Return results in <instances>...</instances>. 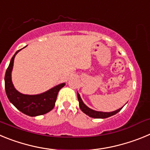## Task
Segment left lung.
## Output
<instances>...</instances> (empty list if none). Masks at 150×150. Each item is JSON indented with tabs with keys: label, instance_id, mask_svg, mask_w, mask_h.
<instances>
[{
	"label": "left lung",
	"instance_id": "8db88e82",
	"mask_svg": "<svg viewBox=\"0 0 150 150\" xmlns=\"http://www.w3.org/2000/svg\"><path fill=\"white\" fill-rule=\"evenodd\" d=\"M77 98H78V100H79V108L84 112L85 114L88 115V116L91 118H95V119H105V118H108L110 116H112L113 115L116 114L117 112H120V110H122V108H120L119 110H116L115 111H112V112H100V111H96L94 110L90 109L89 107H87L86 104L83 103V100L80 98V95L77 92Z\"/></svg>",
	"mask_w": 150,
	"mask_h": 150
}]
</instances>
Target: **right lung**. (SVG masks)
<instances>
[{
  "mask_svg": "<svg viewBox=\"0 0 150 150\" xmlns=\"http://www.w3.org/2000/svg\"><path fill=\"white\" fill-rule=\"evenodd\" d=\"M20 50H18L13 56L5 74V90L8 99L18 110L29 116H40L47 113L55 107L58 93L59 90L64 86L65 83H61L39 95H24L17 91L12 83L11 73L16 55Z\"/></svg>",
  "mask_w": 150,
  "mask_h": 150,
  "instance_id": "add662e5",
  "label": "right lung"
}]
</instances>
